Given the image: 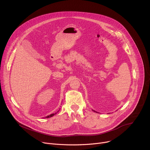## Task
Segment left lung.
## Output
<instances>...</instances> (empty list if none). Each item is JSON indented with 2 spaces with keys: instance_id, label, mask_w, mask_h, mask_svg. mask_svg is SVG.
Returning <instances> with one entry per match:
<instances>
[{
  "instance_id": "obj_1",
  "label": "left lung",
  "mask_w": 150,
  "mask_h": 150,
  "mask_svg": "<svg viewBox=\"0 0 150 150\" xmlns=\"http://www.w3.org/2000/svg\"><path fill=\"white\" fill-rule=\"evenodd\" d=\"M93 111H94V112H95V110H93Z\"/></svg>"
}]
</instances>
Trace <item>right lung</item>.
Returning a JSON list of instances; mask_svg holds the SVG:
<instances>
[{"mask_svg":"<svg viewBox=\"0 0 150 150\" xmlns=\"http://www.w3.org/2000/svg\"><path fill=\"white\" fill-rule=\"evenodd\" d=\"M58 112H59V111H58ZM57 112H55V113H52V114H51V115H48V116L46 117L45 118H50V117H53V116H54V115H55V114H56L57 113Z\"/></svg>","mask_w":150,"mask_h":150,"instance_id":"add662e5","label":"right lung"}]
</instances>
